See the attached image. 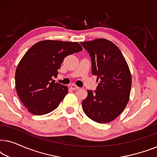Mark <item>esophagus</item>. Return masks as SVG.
I'll return each mask as SVG.
<instances>
[{
	"label": "esophagus",
	"mask_w": 157,
	"mask_h": 157,
	"mask_svg": "<svg viewBox=\"0 0 157 157\" xmlns=\"http://www.w3.org/2000/svg\"><path fill=\"white\" fill-rule=\"evenodd\" d=\"M71 89L72 90H78V89H79V87L78 86H76V85H74V84H72L71 86Z\"/></svg>",
	"instance_id": "1"
}]
</instances>
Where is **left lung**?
<instances>
[{
  "instance_id": "left-lung-1",
  "label": "left lung",
  "mask_w": 157,
  "mask_h": 157,
  "mask_svg": "<svg viewBox=\"0 0 157 157\" xmlns=\"http://www.w3.org/2000/svg\"><path fill=\"white\" fill-rule=\"evenodd\" d=\"M91 59V73L97 76L96 90H88L82 101L85 114L106 124L115 119L127 105L132 88L129 68L119 48L110 40L98 38L81 42Z\"/></svg>"
}]
</instances>
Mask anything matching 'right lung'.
Instances as JSON below:
<instances>
[{
    "mask_svg": "<svg viewBox=\"0 0 157 157\" xmlns=\"http://www.w3.org/2000/svg\"><path fill=\"white\" fill-rule=\"evenodd\" d=\"M83 50L77 42L46 40L36 43L25 53L16 71L18 97L28 111L44 115L55 110L68 94V87L55 83L64 58Z\"/></svg>",
    "mask_w": 157,
    "mask_h": 157,
    "instance_id": "1",
    "label": "right lung"
}]
</instances>
